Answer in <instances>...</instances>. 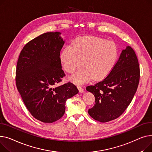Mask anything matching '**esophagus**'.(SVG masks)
Instances as JSON below:
<instances>
[{
    "instance_id": "34e87169",
    "label": "esophagus",
    "mask_w": 152,
    "mask_h": 152,
    "mask_svg": "<svg viewBox=\"0 0 152 152\" xmlns=\"http://www.w3.org/2000/svg\"><path fill=\"white\" fill-rule=\"evenodd\" d=\"M77 88H78V90H79V92H80V93H83V92H84V89H83L81 86L78 85V86H77Z\"/></svg>"
}]
</instances>
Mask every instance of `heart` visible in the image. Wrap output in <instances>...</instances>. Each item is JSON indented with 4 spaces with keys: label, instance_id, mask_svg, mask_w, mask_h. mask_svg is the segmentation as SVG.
I'll return each instance as SVG.
<instances>
[{
    "label": "heart",
    "instance_id": "obj_1",
    "mask_svg": "<svg viewBox=\"0 0 152 152\" xmlns=\"http://www.w3.org/2000/svg\"><path fill=\"white\" fill-rule=\"evenodd\" d=\"M118 56L117 45L96 37H85L76 40L72 46L62 50L61 60L66 72L73 73L82 64V67L70 77L72 82L82 84L92 77L98 80L109 74Z\"/></svg>",
    "mask_w": 152,
    "mask_h": 152
}]
</instances>
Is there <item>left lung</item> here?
<instances>
[{"mask_svg": "<svg viewBox=\"0 0 152 152\" xmlns=\"http://www.w3.org/2000/svg\"><path fill=\"white\" fill-rule=\"evenodd\" d=\"M140 67L136 54L130 46L122 51L113 67L101 81L86 86L95 97L88 113L102 123L119 117L131 102L138 87Z\"/></svg>", "mask_w": 152, "mask_h": 152, "instance_id": "1", "label": "left lung"}]
</instances>
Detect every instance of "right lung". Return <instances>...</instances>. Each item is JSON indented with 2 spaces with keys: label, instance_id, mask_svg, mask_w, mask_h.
<instances>
[{
  "label": "right lung",
  "instance_id": "obj_1",
  "mask_svg": "<svg viewBox=\"0 0 152 152\" xmlns=\"http://www.w3.org/2000/svg\"><path fill=\"white\" fill-rule=\"evenodd\" d=\"M59 32L43 33L23 48L16 69V85L30 113L37 120L51 123L65 113L67 99L78 93L68 82L56 87L66 76L60 52L64 44Z\"/></svg>",
  "mask_w": 152,
  "mask_h": 152
}]
</instances>
